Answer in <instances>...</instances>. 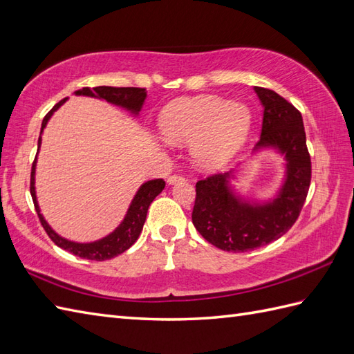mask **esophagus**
Wrapping results in <instances>:
<instances>
[{
    "label": "esophagus",
    "mask_w": 354,
    "mask_h": 354,
    "mask_svg": "<svg viewBox=\"0 0 354 354\" xmlns=\"http://www.w3.org/2000/svg\"><path fill=\"white\" fill-rule=\"evenodd\" d=\"M185 180V177L183 176H180V174H172V176H169L168 177V183L169 185H174V183H177V182H183Z\"/></svg>",
    "instance_id": "esophagus-1"
}]
</instances>
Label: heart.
Returning a JSON list of instances; mask_svg holds the SVG:
<instances>
[{"label": "heart", "mask_w": 354, "mask_h": 354, "mask_svg": "<svg viewBox=\"0 0 354 354\" xmlns=\"http://www.w3.org/2000/svg\"><path fill=\"white\" fill-rule=\"evenodd\" d=\"M251 114L230 100L203 96L171 103L160 115V131L169 142L192 144L195 160L204 168H219L246 140Z\"/></svg>", "instance_id": "heart-1"}]
</instances>
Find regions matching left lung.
I'll return each instance as SVG.
<instances>
[{
	"label": "left lung",
	"instance_id": "left-lung-1",
	"mask_svg": "<svg viewBox=\"0 0 354 354\" xmlns=\"http://www.w3.org/2000/svg\"><path fill=\"white\" fill-rule=\"evenodd\" d=\"M264 106L257 147L273 145L287 159V180L277 200L264 205L240 203L230 192L227 174H212L195 185L192 222L207 242L228 252H246L282 237L295 225L311 185V156L300 111L273 90L255 87Z\"/></svg>",
	"mask_w": 354,
	"mask_h": 354
}]
</instances>
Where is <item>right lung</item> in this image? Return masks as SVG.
I'll return each mask as SVG.
<instances>
[{"mask_svg":"<svg viewBox=\"0 0 354 354\" xmlns=\"http://www.w3.org/2000/svg\"><path fill=\"white\" fill-rule=\"evenodd\" d=\"M76 94L99 97V99H103L106 102L115 103V105L124 106L133 112H138L141 109L142 102H144L145 96H147L145 88H136V87L117 88V87H105V85H102V87H94V88L84 87L81 90H77ZM64 102H66V99L59 100L57 105L45 115V118H43V122H41V131H43V127L46 126L50 115L54 114V111L62 106ZM40 140L41 138L39 136V142H37L39 147H40ZM36 159H34L32 167H31L30 192H31L32 203H34V207H36V212H37V216H39L41 227L45 228L46 234L57 246L64 249V251L72 252L76 257L87 258V260L105 261V260H111V258H114L120 254H123L124 251H127V249L136 242V239L141 234L145 218H147L149 205L151 204L154 198H156L162 192V189L165 187V182H163L162 178L150 180V182L144 183L140 187L138 194L135 195L131 207H129L124 221L120 223V227L114 232H112V234L106 236L102 240H97V242H93V243H75V242H68V240H66L63 237H59L57 232L50 230L46 221L43 219V216L40 214L39 205L36 201V192H34V169H36Z\"/></svg>","mask_w":354,"mask_h":354,"instance_id":"obj_1","label":"right lung"}]
</instances>
